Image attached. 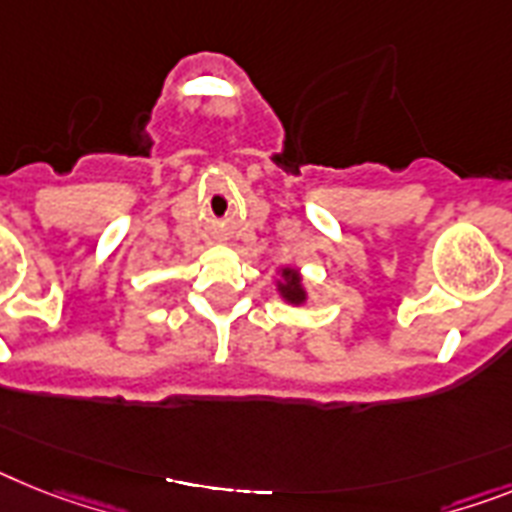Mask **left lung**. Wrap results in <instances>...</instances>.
<instances>
[{
    "instance_id": "1",
    "label": "left lung",
    "mask_w": 512,
    "mask_h": 512,
    "mask_svg": "<svg viewBox=\"0 0 512 512\" xmlns=\"http://www.w3.org/2000/svg\"><path fill=\"white\" fill-rule=\"evenodd\" d=\"M276 291L283 302L291 304V307H302V304L309 302V291H307V283H304L302 270L291 268V265L278 268Z\"/></svg>"
}]
</instances>
